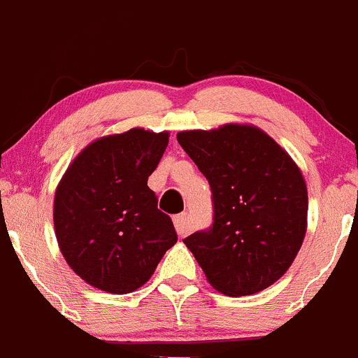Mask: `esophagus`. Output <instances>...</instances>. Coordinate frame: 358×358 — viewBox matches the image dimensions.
Returning <instances> with one entry per match:
<instances>
[{"instance_id":"esophagus-1","label":"esophagus","mask_w":358,"mask_h":358,"mask_svg":"<svg viewBox=\"0 0 358 358\" xmlns=\"http://www.w3.org/2000/svg\"><path fill=\"white\" fill-rule=\"evenodd\" d=\"M173 223H175V228H176V233L178 235H187L189 233V220H187V213H180L176 214L175 217H173Z\"/></svg>"}]
</instances>
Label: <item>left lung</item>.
<instances>
[{
  "instance_id": "left-lung-1",
  "label": "left lung",
  "mask_w": 358,
  "mask_h": 358,
  "mask_svg": "<svg viewBox=\"0 0 358 358\" xmlns=\"http://www.w3.org/2000/svg\"><path fill=\"white\" fill-rule=\"evenodd\" d=\"M176 138L213 192V227L183 240L210 287L229 296L271 287L292 266L306 236L302 171L254 125L185 130Z\"/></svg>"
}]
</instances>
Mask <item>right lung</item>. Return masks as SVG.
I'll return each mask as SVG.
<instances>
[{
	"instance_id": "add662e5",
	"label": "right lung",
	"mask_w": 358,
	"mask_h": 358,
	"mask_svg": "<svg viewBox=\"0 0 358 358\" xmlns=\"http://www.w3.org/2000/svg\"><path fill=\"white\" fill-rule=\"evenodd\" d=\"M168 137L131 129L96 138L63 175L52 208L56 240L90 287L115 295L135 292L178 240L148 187Z\"/></svg>"
}]
</instances>
